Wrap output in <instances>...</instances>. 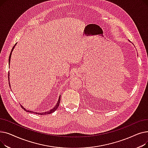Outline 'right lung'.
Segmentation results:
<instances>
[{"mask_svg": "<svg viewBox=\"0 0 148 148\" xmlns=\"http://www.w3.org/2000/svg\"><path fill=\"white\" fill-rule=\"evenodd\" d=\"M16 45V44H15V45ZM15 45H14V47H13V48L12 49V50H11V53H10V57H9V64L10 63V60H11V53H12V50H13V49H14V48L15 47ZM8 78H9V74H8ZM9 80V79H8ZM9 83H10V82H9ZM60 97H59V99H58V102L57 103V104H56V105L55 106V107H54L53 109H51V110H50L49 112H43V113H37V112H32V111H29V110H27L26 108H25L24 107H23L22 106H21V107H22V108L23 110H25L26 112H30V113H35V114H40V115H43V114H50V113H53L54 112H55L56 110V109H58V107H59V103H60Z\"/></svg>", "mask_w": 148, "mask_h": 148, "instance_id": "obj_1", "label": "right lung"}]
</instances>
